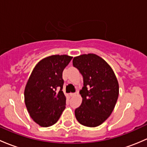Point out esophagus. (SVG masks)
I'll use <instances>...</instances> for the list:
<instances>
[{
  "mask_svg": "<svg viewBox=\"0 0 147 147\" xmlns=\"http://www.w3.org/2000/svg\"><path fill=\"white\" fill-rule=\"evenodd\" d=\"M76 93H70V96L71 97H74V96H76Z\"/></svg>",
  "mask_w": 147,
  "mask_h": 147,
  "instance_id": "obj_1",
  "label": "esophagus"
}]
</instances>
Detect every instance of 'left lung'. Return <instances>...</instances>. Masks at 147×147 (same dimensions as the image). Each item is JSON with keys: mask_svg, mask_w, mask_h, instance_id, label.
Masks as SVG:
<instances>
[{"mask_svg": "<svg viewBox=\"0 0 147 147\" xmlns=\"http://www.w3.org/2000/svg\"><path fill=\"white\" fill-rule=\"evenodd\" d=\"M73 65L84 77V87L79 92L82 103L75 110L76 118L84 126H99L111 115L118 98L115 74L103 59L95 54L74 57Z\"/></svg>", "mask_w": 147, "mask_h": 147, "instance_id": "1", "label": "left lung"}]
</instances>
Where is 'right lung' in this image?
<instances>
[{
	"label": "right lung",
	"instance_id": "add662e5",
	"mask_svg": "<svg viewBox=\"0 0 147 147\" xmlns=\"http://www.w3.org/2000/svg\"><path fill=\"white\" fill-rule=\"evenodd\" d=\"M72 58L66 54L45 57L29 77L24 92L25 103L30 117L41 127L54 125L66 108L62 72Z\"/></svg>",
	"mask_w": 147,
	"mask_h": 147
}]
</instances>
